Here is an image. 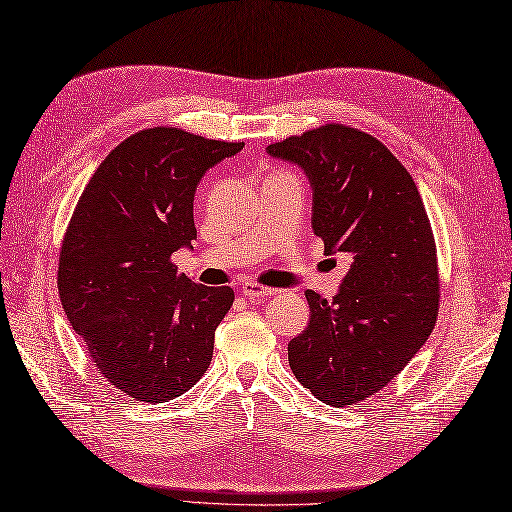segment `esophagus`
Listing matches in <instances>:
<instances>
[{"label":"esophagus","mask_w":512,"mask_h":512,"mask_svg":"<svg viewBox=\"0 0 512 512\" xmlns=\"http://www.w3.org/2000/svg\"><path fill=\"white\" fill-rule=\"evenodd\" d=\"M241 293L245 297H250V299H262V297H271L275 290L267 288V286L254 284V282H245V284H241Z\"/></svg>","instance_id":"1"}]
</instances>
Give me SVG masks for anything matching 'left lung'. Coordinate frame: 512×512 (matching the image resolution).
<instances>
[{
  "label": "left lung",
  "instance_id": "8db88e82",
  "mask_svg": "<svg viewBox=\"0 0 512 512\" xmlns=\"http://www.w3.org/2000/svg\"><path fill=\"white\" fill-rule=\"evenodd\" d=\"M312 187V228L327 254H349L334 299L306 290L310 323L288 342L303 388L331 407L383 390L437 321L435 239L420 191L377 137L327 124L267 146Z\"/></svg>",
  "mask_w": 512,
  "mask_h": 512
}]
</instances>
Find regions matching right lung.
<instances>
[{
  "label": "right lung",
  "mask_w": 512,
  "mask_h": 512,
  "mask_svg": "<svg viewBox=\"0 0 512 512\" xmlns=\"http://www.w3.org/2000/svg\"><path fill=\"white\" fill-rule=\"evenodd\" d=\"M241 148L146 129L118 144L81 193L62 243L60 299L94 366L122 394L165 403L211 364L234 293L178 273L172 254L193 250L202 176Z\"/></svg>",
  "instance_id": "obj_1"
}]
</instances>
